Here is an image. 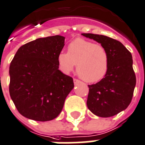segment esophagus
<instances>
[{"instance_id":"obj_1","label":"esophagus","mask_w":145,"mask_h":145,"mask_svg":"<svg viewBox=\"0 0 145 145\" xmlns=\"http://www.w3.org/2000/svg\"><path fill=\"white\" fill-rule=\"evenodd\" d=\"M80 82V80H77V79H74V84H78V83H79Z\"/></svg>"}]
</instances>
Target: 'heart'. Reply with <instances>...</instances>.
<instances>
[{"instance_id": "b5f03b06", "label": "heart", "mask_w": 145, "mask_h": 145, "mask_svg": "<svg viewBox=\"0 0 145 145\" xmlns=\"http://www.w3.org/2000/svg\"><path fill=\"white\" fill-rule=\"evenodd\" d=\"M57 61L59 68L65 74L74 70L84 81L95 83L101 80L108 72L109 55L101 45L86 40L77 38L69 44L68 53L61 52Z\"/></svg>"}]
</instances>
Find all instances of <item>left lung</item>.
I'll return each mask as SVG.
<instances>
[{
  "instance_id": "8db88e82",
  "label": "left lung",
  "mask_w": 145,
  "mask_h": 145,
  "mask_svg": "<svg viewBox=\"0 0 145 145\" xmlns=\"http://www.w3.org/2000/svg\"><path fill=\"white\" fill-rule=\"evenodd\" d=\"M82 35L101 44L109 55V67L105 77L88 85L87 107L98 117H113L126 109L133 99L136 77L132 54L117 40L94 34Z\"/></svg>"
}]
</instances>
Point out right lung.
<instances>
[{"label": "right lung", "instance_id": "1", "mask_svg": "<svg viewBox=\"0 0 145 145\" xmlns=\"http://www.w3.org/2000/svg\"><path fill=\"white\" fill-rule=\"evenodd\" d=\"M65 46L60 35L24 44L10 66V95L22 116L49 121L59 116L74 88L72 77L59 70L58 56Z\"/></svg>", "mask_w": 145, "mask_h": 145}]
</instances>
